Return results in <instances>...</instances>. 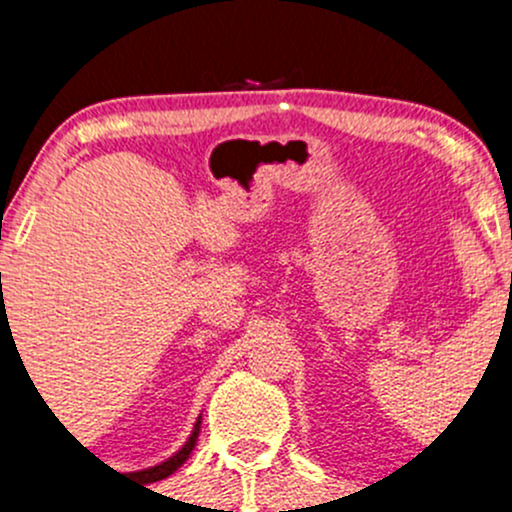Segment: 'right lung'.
Masks as SVG:
<instances>
[{"instance_id":"1","label":"right lung","mask_w":512,"mask_h":512,"mask_svg":"<svg viewBox=\"0 0 512 512\" xmlns=\"http://www.w3.org/2000/svg\"><path fill=\"white\" fill-rule=\"evenodd\" d=\"M0 314H2V322H4V314H7V312H4V309H2ZM198 433H200V418H198V421H195V428H193V433H190L188 441H185V446L180 448V451L175 453V456H170L168 461L158 463V466L146 468V471L136 473V476L141 478V480H146V483H156V480L168 478L170 473H175L180 466H183L185 461H188V456H190V453H193V448H195V441H198Z\"/></svg>"}]
</instances>
